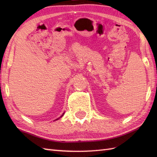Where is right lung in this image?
I'll return each mask as SVG.
<instances>
[{"instance_id": "obj_1", "label": "right lung", "mask_w": 157, "mask_h": 157, "mask_svg": "<svg viewBox=\"0 0 157 157\" xmlns=\"http://www.w3.org/2000/svg\"><path fill=\"white\" fill-rule=\"evenodd\" d=\"M63 115H64V113H63V115H61V117H59V118H58V119H56V120H58V119H60V118H61V117H63Z\"/></svg>"}]
</instances>
